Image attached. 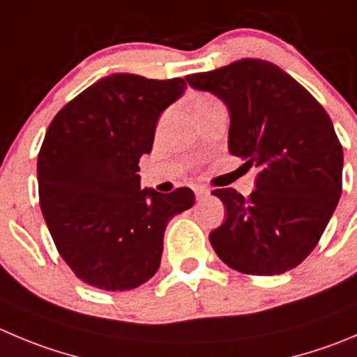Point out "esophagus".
I'll return each instance as SVG.
<instances>
[{
    "instance_id": "34e87169",
    "label": "esophagus",
    "mask_w": 357,
    "mask_h": 357,
    "mask_svg": "<svg viewBox=\"0 0 357 357\" xmlns=\"http://www.w3.org/2000/svg\"><path fill=\"white\" fill-rule=\"evenodd\" d=\"M195 195H196V199H203L210 195V191L206 188H195Z\"/></svg>"
}]
</instances>
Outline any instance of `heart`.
I'll use <instances>...</instances> for the list:
<instances>
[{"mask_svg":"<svg viewBox=\"0 0 357 357\" xmlns=\"http://www.w3.org/2000/svg\"><path fill=\"white\" fill-rule=\"evenodd\" d=\"M210 101H215V100L210 96H206V94H199V96H196L195 101H192V107H195V110H196V108L203 107V105L210 103Z\"/></svg>","mask_w":357,"mask_h":357,"instance_id":"obj_1","label":"heart"}]
</instances>
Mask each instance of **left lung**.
<instances>
[{"label":"left lung","mask_w":357,"mask_h":357,"mask_svg":"<svg viewBox=\"0 0 357 357\" xmlns=\"http://www.w3.org/2000/svg\"><path fill=\"white\" fill-rule=\"evenodd\" d=\"M229 110L227 149L257 169L249 198L215 189L226 220L210 233L217 256L249 275H280L317 245L342 196L344 151L333 122L303 86L263 59L185 77Z\"/></svg>","instance_id":"8db88e82"}]
</instances>
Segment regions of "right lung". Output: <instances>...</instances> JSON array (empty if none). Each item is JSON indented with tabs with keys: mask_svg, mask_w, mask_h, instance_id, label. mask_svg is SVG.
I'll return each instance as SVG.
<instances>
[{
	"mask_svg": "<svg viewBox=\"0 0 357 357\" xmlns=\"http://www.w3.org/2000/svg\"><path fill=\"white\" fill-rule=\"evenodd\" d=\"M184 79L103 77L50 122L38 154L43 219L77 277L105 291L142 286L161 264L169 220L195 192L140 188V158L152 151L159 115L185 91Z\"/></svg>",
	"mask_w": 357,
	"mask_h": 357,
	"instance_id": "right-lung-1",
	"label": "right lung"
}]
</instances>
